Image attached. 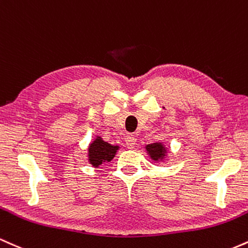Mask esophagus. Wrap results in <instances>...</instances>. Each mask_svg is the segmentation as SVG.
I'll return each mask as SVG.
<instances>
[{
    "instance_id": "1",
    "label": "esophagus",
    "mask_w": 248,
    "mask_h": 248,
    "mask_svg": "<svg viewBox=\"0 0 248 248\" xmlns=\"http://www.w3.org/2000/svg\"><path fill=\"white\" fill-rule=\"evenodd\" d=\"M136 141H137V139L133 137V136H126V138H125V143H126V146L129 149H133L135 147Z\"/></svg>"
}]
</instances>
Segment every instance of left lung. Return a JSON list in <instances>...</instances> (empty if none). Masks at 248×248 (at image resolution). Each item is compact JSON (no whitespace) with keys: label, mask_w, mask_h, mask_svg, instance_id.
I'll list each match as a JSON object with an SVG mask.
<instances>
[{"label":"left lung","mask_w":248,"mask_h":248,"mask_svg":"<svg viewBox=\"0 0 248 248\" xmlns=\"http://www.w3.org/2000/svg\"><path fill=\"white\" fill-rule=\"evenodd\" d=\"M146 150L149 151V154L152 157V159L155 160H158L160 159V158H163L164 154H165V151H164V146L159 143L150 144V145L146 146Z\"/></svg>","instance_id":"1"}]
</instances>
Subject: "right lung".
Listing matches in <instances>:
<instances>
[{
	"instance_id": "obj_1",
	"label": "right lung",
	"mask_w": 248,
	"mask_h": 248,
	"mask_svg": "<svg viewBox=\"0 0 248 248\" xmlns=\"http://www.w3.org/2000/svg\"><path fill=\"white\" fill-rule=\"evenodd\" d=\"M118 146H112L101 138L94 139V141L89 147V161L93 166H99L104 161H110L115 157Z\"/></svg>"
}]
</instances>
